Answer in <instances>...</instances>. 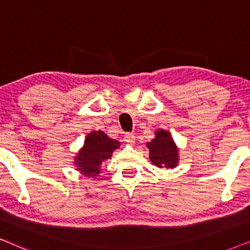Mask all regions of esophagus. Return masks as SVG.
I'll return each mask as SVG.
<instances>
[{"mask_svg": "<svg viewBox=\"0 0 250 250\" xmlns=\"http://www.w3.org/2000/svg\"><path fill=\"white\" fill-rule=\"evenodd\" d=\"M124 141L128 145H133L135 142V135L133 133H126L124 136Z\"/></svg>", "mask_w": 250, "mask_h": 250, "instance_id": "obj_1", "label": "esophagus"}]
</instances>
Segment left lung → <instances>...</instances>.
Listing matches in <instances>:
<instances>
[{"label":"left lung","mask_w":250,"mask_h":250,"mask_svg":"<svg viewBox=\"0 0 250 250\" xmlns=\"http://www.w3.org/2000/svg\"><path fill=\"white\" fill-rule=\"evenodd\" d=\"M146 148L150 162L159 168H175L179 165V148L168 131L157 129L155 138L146 142Z\"/></svg>","instance_id":"left-lung-1"}]
</instances>
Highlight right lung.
<instances>
[{"instance_id": "obj_1", "label": "right lung", "mask_w": 250, "mask_h": 250, "mask_svg": "<svg viewBox=\"0 0 250 250\" xmlns=\"http://www.w3.org/2000/svg\"><path fill=\"white\" fill-rule=\"evenodd\" d=\"M121 142L109 138L104 132L93 131L85 138L84 145L75 156L74 165L81 174L97 179L101 173V165L111 158L112 152L119 148Z\"/></svg>"}]
</instances>
